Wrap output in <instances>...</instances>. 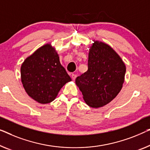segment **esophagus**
Segmentation results:
<instances>
[{
  "label": "esophagus",
  "mask_w": 150,
  "mask_h": 150,
  "mask_svg": "<svg viewBox=\"0 0 150 150\" xmlns=\"http://www.w3.org/2000/svg\"><path fill=\"white\" fill-rule=\"evenodd\" d=\"M71 79L74 80L76 79V75L74 74H72L71 75Z\"/></svg>",
  "instance_id": "obj_1"
}]
</instances>
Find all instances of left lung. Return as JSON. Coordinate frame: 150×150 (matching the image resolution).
<instances>
[{
	"label": "left lung",
	"mask_w": 150,
	"mask_h": 150,
	"mask_svg": "<svg viewBox=\"0 0 150 150\" xmlns=\"http://www.w3.org/2000/svg\"><path fill=\"white\" fill-rule=\"evenodd\" d=\"M88 53V70L76 79L86 103L98 108L109 103L122 89L126 66L105 43L94 41Z\"/></svg>",
	"instance_id": "left-lung-1"
}]
</instances>
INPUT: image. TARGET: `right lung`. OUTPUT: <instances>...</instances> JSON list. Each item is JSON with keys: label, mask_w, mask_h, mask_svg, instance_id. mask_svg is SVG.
<instances>
[{"label": "right lung", "mask_w": 150, "mask_h": 150, "mask_svg": "<svg viewBox=\"0 0 150 150\" xmlns=\"http://www.w3.org/2000/svg\"><path fill=\"white\" fill-rule=\"evenodd\" d=\"M21 79L28 95L42 104L53 101L63 86L71 80L50 44L40 47L25 59Z\"/></svg>", "instance_id": "right-lung-1"}]
</instances>
